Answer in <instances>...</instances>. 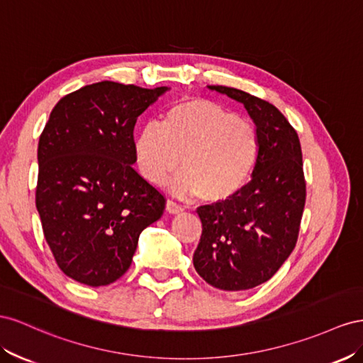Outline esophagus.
I'll list each match as a JSON object with an SVG mask.
<instances>
[{"label": "esophagus", "mask_w": 363, "mask_h": 363, "mask_svg": "<svg viewBox=\"0 0 363 363\" xmlns=\"http://www.w3.org/2000/svg\"><path fill=\"white\" fill-rule=\"evenodd\" d=\"M165 210H167L170 214H179V213H182V206L176 203L174 201L169 199L167 202H165Z\"/></svg>", "instance_id": "1"}]
</instances>
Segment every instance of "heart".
I'll return each instance as SVG.
<instances>
[{
  "mask_svg": "<svg viewBox=\"0 0 363 363\" xmlns=\"http://www.w3.org/2000/svg\"><path fill=\"white\" fill-rule=\"evenodd\" d=\"M143 178L160 185L178 170L170 187L181 196L222 203L250 182L260 141L252 124L208 99H184L172 105L160 126L147 124L135 138Z\"/></svg>",
  "mask_w": 363,
  "mask_h": 363,
  "instance_id": "1",
  "label": "heart"
}]
</instances>
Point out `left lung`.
Returning a JSON list of instances; mask_svg holds the SVG:
<instances>
[{"mask_svg": "<svg viewBox=\"0 0 363 363\" xmlns=\"http://www.w3.org/2000/svg\"><path fill=\"white\" fill-rule=\"evenodd\" d=\"M243 103L255 123L260 152L251 182L233 199L198 208L202 235L193 264L220 291L267 281L291 255L306 203L301 144L272 103L228 86H210Z\"/></svg>", "mask_w": 363, "mask_h": 363, "instance_id": "left-lung-1", "label": "left lung"}]
</instances>
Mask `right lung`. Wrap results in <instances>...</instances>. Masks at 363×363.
Wrapping results in <instances>:
<instances>
[{"instance_id": "1", "label": "right lung", "mask_w": 363, "mask_h": 363, "mask_svg": "<svg viewBox=\"0 0 363 363\" xmlns=\"http://www.w3.org/2000/svg\"><path fill=\"white\" fill-rule=\"evenodd\" d=\"M167 91L99 82L62 97L38 144L36 208L60 271L99 287L128 271L165 198L132 167L133 128Z\"/></svg>"}]
</instances>
